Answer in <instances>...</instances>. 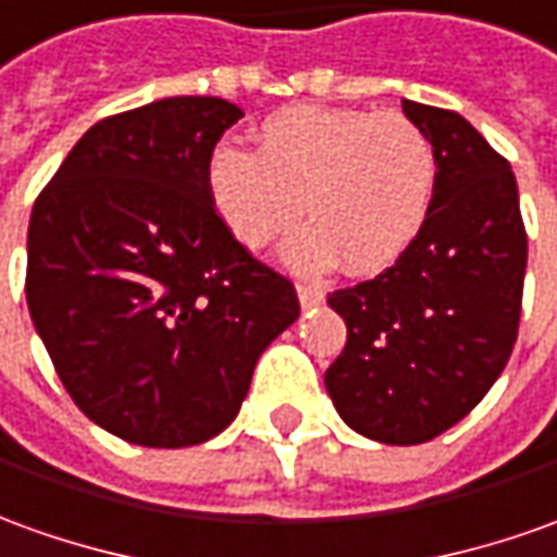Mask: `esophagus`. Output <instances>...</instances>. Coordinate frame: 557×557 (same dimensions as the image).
<instances>
[{
    "mask_svg": "<svg viewBox=\"0 0 557 557\" xmlns=\"http://www.w3.org/2000/svg\"><path fill=\"white\" fill-rule=\"evenodd\" d=\"M297 297H300L302 309H312V306L324 302V290L315 285H297Z\"/></svg>",
    "mask_w": 557,
    "mask_h": 557,
    "instance_id": "1",
    "label": "esophagus"
}]
</instances>
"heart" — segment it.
<instances>
[{
	"mask_svg": "<svg viewBox=\"0 0 557 557\" xmlns=\"http://www.w3.org/2000/svg\"><path fill=\"white\" fill-rule=\"evenodd\" d=\"M257 151L221 145L209 190L230 233L263 248L312 218L287 242L300 270L343 257L345 270L373 275L394 267L428 224L436 197V151L403 114L297 106L260 126Z\"/></svg>",
	"mask_w": 557,
	"mask_h": 557,
	"instance_id": "obj_1",
	"label": "heart"
}]
</instances>
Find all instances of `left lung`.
<instances>
[{"instance_id": "obj_1", "label": "left lung", "mask_w": 557, "mask_h": 557, "mask_svg": "<svg viewBox=\"0 0 557 557\" xmlns=\"http://www.w3.org/2000/svg\"><path fill=\"white\" fill-rule=\"evenodd\" d=\"M436 151V197L406 255L327 302L348 336L324 373L348 428L418 446L458 424L504 373L519 336L528 233L519 187L458 111L403 99Z\"/></svg>"}]
</instances>
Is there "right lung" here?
Listing matches in <instances>:
<instances>
[{"label":"right lung","instance_id":"right-lung-1","mask_svg":"<svg viewBox=\"0 0 557 557\" xmlns=\"http://www.w3.org/2000/svg\"><path fill=\"white\" fill-rule=\"evenodd\" d=\"M242 117L169 96L90 126L38 194L26 302L63 388L126 443H206L239 416L297 290L214 209V145Z\"/></svg>","mask_w":557,"mask_h":557}]
</instances>
